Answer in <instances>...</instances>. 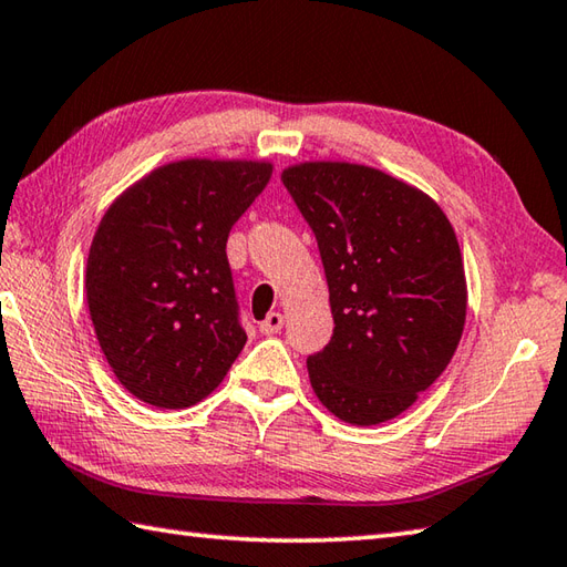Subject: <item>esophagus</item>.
<instances>
[{
    "instance_id": "34e87169",
    "label": "esophagus",
    "mask_w": 567,
    "mask_h": 567,
    "mask_svg": "<svg viewBox=\"0 0 567 567\" xmlns=\"http://www.w3.org/2000/svg\"><path fill=\"white\" fill-rule=\"evenodd\" d=\"M282 324H285V317L280 312H270L268 317L260 321V331H262V334L270 337V334H277V331L282 329Z\"/></svg>"
}]
</instances>
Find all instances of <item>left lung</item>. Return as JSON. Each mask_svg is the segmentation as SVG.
Instances as JSON below:
<instances>
[{
    "instance_id": "obj_1",
    "label": "left lung",
    "mask_w": 567,
    "mask_h": 567,
    "mask_svg": "<svg viewBox=\"0 0 567 567\" xmlns=\"http://www.w3.org/2000/svg\"><path fill=\"white\" fill-rule=\"evenodd\" d=\"M324 262L334 337L307 359L319 403L381 425L447 369L467 319V277L445 210L417 186L353 162L282 172Z\"/></svg>"
}]
</instances>
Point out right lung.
<instances>
[{
  "label": "right lung",
  "instance_id": "1",
  "mask_svg": "<svg viewBox=\"0 0 567 567\" xmlns=\"http://www.w3.org/2000/svg\"><path fill=\"white\" fill-rule=\"evenodd\" d=\"M270 176L265 159L188 157L144 174L105 210L85 299L110 369L137 401L202 403L246 347L226 240Z\"/></svg>",
  "mask_w": 567,
  "mask_h": 567
}]
</instances>
